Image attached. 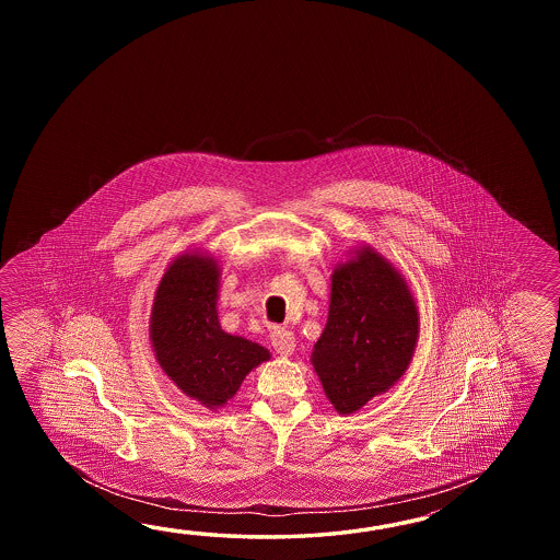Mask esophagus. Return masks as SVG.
Returning a JSON list of instances; mask_svg holds the SVG:
<instances>
[{
  "mask_svg": "<svg viewBox=\"0 0 560 560\" xmlns=\"http://www.w3.org/2000/svg\"><path fill=\"white\" fill-rule=\"evenodd\" d=\"M270 340H272V346H275V350L280 357H292L294 350H296L294 334L288 332L284 328H275L270 334Z\"/></svg>",
  "mask_w": 560,
  "mask_h": 560,
  "instance_id": "obj_1",
  "label": "esophagus"
}]
</instances>
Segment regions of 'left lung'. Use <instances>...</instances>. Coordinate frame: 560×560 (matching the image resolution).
<instances>
[{"label":"left lung","instance_id":"1","mask_svg":"<svg viewBox=\"0 0 560 560\" xmlns=\"http://www.w3.org/2000/svg\"><path fill=\"white\" fill-rule=\"evenodd\" d=\"M420 318L410 285L369 244L334 266L328 320L310 362L338 415H354L405 376Z\"/></svg>","mask_w":560,"mask_h":560}]
</instances>
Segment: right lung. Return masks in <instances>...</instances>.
Segmentation results:
<instances>
[{
  "instance_id": "add662e5",
  "label": "right lung",
  "mask_w": 560,
  "mask_h": 560,
  "mask_svg": "<svg viewBox=\"0 0 560 560\" xmlns=\"http://www.w3.org/2000/svg\"><path fill=\"white\" fill-rule=\"evenodd\" d=\"M220 278L212 254L182 252L167 264L150 314L155 362L182 393L210 410L226 406L252 370L270 360L264 346L222 330Z\"/></svg>"
}]
</instances>
